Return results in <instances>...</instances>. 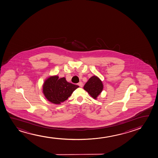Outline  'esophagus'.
I'll return each instance as SVG.
<instances>
[{
	"mask_svg": "<svg viewBox=\"0 0 158 158\" xmlns=\"http://www.w3.org/2000/svg\"><path fill=\"white\" fill-rule=\"evenodd\" d=\"M78 85H79V86H80V87H82L83 85V84L82 82H79L78 83Z\"/></svg>",
	"mask_w": 158,
	"mask_h": 158,
	"instance_id": "esophagus-1",
	"label": "esophagus"
}]
</instances>
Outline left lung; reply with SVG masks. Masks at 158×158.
<instances>
[{"instance_id":"1","label":"left lung","mask_w":158,"mask_h":158,"mask_svg":"<svg viewBox=\"0 0 158 158\" xmlns=\"http://www.w3.org/2000/svg\"><path fill=\"white\" fill-rule=\"evenodd\" d=\"M83 88L89 93L92 98L97 99L98 96L102 91L103 88L102 82L96 76H93L90 78Z\"/></svg>"}]
</instances>
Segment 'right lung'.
<instances>
[{
    "mask_svg": "<svg viewBox=\"0 0 158 158\" xmlns=\"http://www.w3.org/2000/svg\"><path fill=\"white\" fill-rule=\"evenodd\" d=\"M77 85L68 82L65 78H59L58 76L48 78L43 85V93L47 100L54 104H60L67 100Z\"/></svg>",
    "mask_w": 158,
    "mask_h": 158,
    "instance_id": "right-lung-1",
    "label": "right lung"
}]
</instances>
